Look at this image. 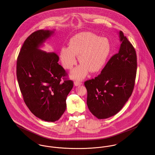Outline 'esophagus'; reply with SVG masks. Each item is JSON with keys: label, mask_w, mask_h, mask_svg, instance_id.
I'll list each match as a JSON object with an SVG mask.
<instances>
[{"label": "esophagus", "mask_w": 155, "mask_h": 155, "mask_svg": "<svg viewBox=\"0 0 155 155\" xmlns=\"http://www.w3.org/2000/svg\"><path fill=\"white\" fill-rule=\"evenodd\" d=\"M82 82L81 81H75L74 82V84L75 86H78V85H81L82 84Z\"/></svg>", "instance_id": "obj_1"}]
</instances>
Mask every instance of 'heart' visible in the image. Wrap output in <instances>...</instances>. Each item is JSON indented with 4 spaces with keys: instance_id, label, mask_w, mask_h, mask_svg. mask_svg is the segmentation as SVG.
<instances>
[{
    "instance_id": "obj_1",
    "label": "heart",
    "mask_w": 155,
    "mask_h": 155,
    "mask_svg": "<svg viewBox=\"0 0 155 155\" xmlns=\"http://www.w3.org/2000/svg\"><path fill=\"white\" fill-rule=\"evenodd\" d=\"M111 51V45L106 38L86 32L77 34L69 42V47H62L60 58L63 67L71 70L77 62V55L82 64L72 73L75 79H82L90 71H100L105 66Z\"/></svg>"
}]
</instances>
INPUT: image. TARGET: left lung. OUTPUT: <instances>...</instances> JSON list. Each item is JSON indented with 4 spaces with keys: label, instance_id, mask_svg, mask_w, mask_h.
Segmentation results:
<instances>
[{
    "label": "left lung",
    "instance_id": "1",
    "mask_svg": "<svg viewBox=\"0 0 155 155\" xmlns=\"http://www.w3.org/2000/svg\"><path fill=\"white\" fill-rule=\"evenodd\" d=\"M119 51L107 62L101 72L87 80V104L98 119L116 114L133 93L137 72V55L133 45L120 31Z\"/></svg>",
    "mask_w": 155,
    "mask_h": 155
}]
</instances>
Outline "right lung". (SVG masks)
Returning <instances> with one entry per match:
<instances>
[{"mask_svg":"<svg viewBox=\"0 0 155 155\" xmlns=\"http://www.w3.org/2000/svg\"><path fill=\"white\" fill-rule=\"evenodd\" d=\"M54 33L38 30L24 41L16 62V76L24 102L40 119L54 122L65 111L67 97L74 83L58 64L55 53L39 49Z\"/></svg>","mask_w":155,"mask_h":155,"instance_id":"obj_1","label":"right lung"}]
</instances>
